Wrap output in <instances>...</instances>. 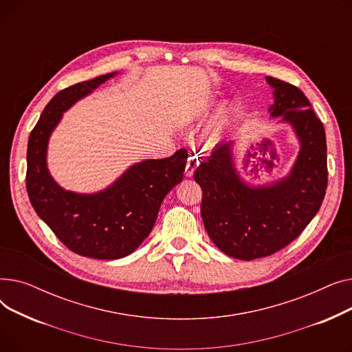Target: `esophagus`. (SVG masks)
Instances as JSON below:
<instances>
[{"label":"esophagus","instance_id":"obj_1","mask_svg":"<svg viewBox=\"0 0 352 352\" xmlns=\"http://www.w3.org/2000/svg\"><path fill=\"white\" fill-rule=\"evenodd\" d=\"M198 165H199V161H198L197 157H190L188 158V162H187V175L188 177H191L194 174V171H195Z\"/></svg>","mask_w":352,"mask_h":352}]
</instances>
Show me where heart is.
<instances>
[{
	"label": "heart",
	"mask_w": 352,
	"mask_h": 352,
	"mask_svg": "<svg viewBox=\"0 0 352 352\" xmlns=\"http://www.w3.org/2000/svg\"><path fill=\"white\" fill-rule=\"evenodd\" d=\"M228 117H230V109L228 108H223L219 111L218 116H217V121H215V131H219V129L224 126Z\"/></svg>",
	"instance_id": "1"
}]
</instances>
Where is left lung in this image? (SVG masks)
<instances>
[{"mask_svg":"<svg viewBox=\"0 0 352 352\" xmlns=\"http://www.w3.org/2000/svg\"><path fill=\"white\" fill-rule=\"evenodd\" d=\"M274 88L271 117H283L301 148L288 177L264 187L239 178L232 142L219 144L194 174L202 190L201 217L212 243L224 254L251 261L272 255L297 238L318 212L328 184L327 141L321 120L295 85L267 77Z\"/></svg>","mask_w":352,"mask_h":352,"instance_id":"1","label":"left lung"}]
</instances>
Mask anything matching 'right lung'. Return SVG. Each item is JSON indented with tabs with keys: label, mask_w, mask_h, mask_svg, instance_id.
<instances>
[{
	"label": "right lung",
	"mask_w": 352,
	"mask_h": 352,
	"mask_svg": "<svg viewBox=\"0 0 352 352\" xmlns=\"http://www.w3.org/2000/svg\"><path fill=\"white\" fill-rule=\"evenodd\" d=\"M116 72L74 84L47 104L30 134L27 192L35 212L60 241L82 256L117 260L134 252L150 235L164 201L186 171L188 154L178 150L164 160H146L128 168L97 194L63 190L47 168V145L63 113Z\"/></svg>",
	"instance_id": "right-lung-1"
}]
</instances>
